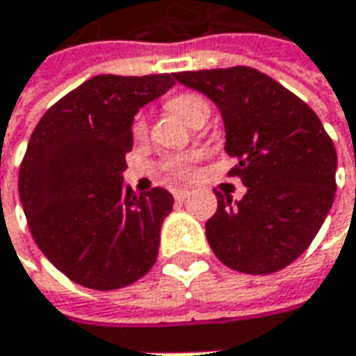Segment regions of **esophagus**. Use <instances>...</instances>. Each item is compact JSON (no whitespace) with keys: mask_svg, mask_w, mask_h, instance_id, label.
Here are the masks:
<instances>
[{"mask_svg":"<svg viewBox=\"0 0 356 356\" xmlns=\"http://www.w3.org/2000/svg\"><path fill=\"white\" fill-rule=\"evenodd\" d=\"M188 196H190V192H188V190H176V192H174V198L178 200V202H184Z\"/></svg>","mask_w":356,"mask_h":356,"instance_id":"34e87169","label":"esophagus"}]
</instances>
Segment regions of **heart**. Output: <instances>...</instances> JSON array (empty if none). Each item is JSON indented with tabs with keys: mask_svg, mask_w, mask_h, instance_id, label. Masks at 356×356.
I'll return each mask as SVG.
<instances>
[{
	"mask_svg": "<svg viewBox=\"0 0 356 356\" xmlns=\"http://www.w3.org/2000/svg\"><path fill=\"white\" fill-rule=\"evenodd\" d=\"M170 108L182 117L188 122V124H196L200 120H206L208 118V113H210V106L208 103L196 95V92H180L176 97L170 99ZM146 130H148V124H146V118L144 115H136L132 118V127H130V132L134 138H144L146 136ZM166 170L170 172L172 176L176 178H188L192 174V156H172L166 160Z\"/></svg>",
	"mask_w": 356,
	"mask_h": 356,
	"instance_id": "heart-1",
	"label": "heart"
}]
</instances>
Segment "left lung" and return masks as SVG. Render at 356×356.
<instances>
[{
  "mask_svg": "<svg viewBox=\"0 0 356 356\" xmlns=\"http://www.w3.org/2000/svg\"><path fill=\"white\" fill-rule=\"evenodd\" d=\"M220 108L226 152L238 160L227 172L248 188L232 204L218 196L206 222L216 257L241 273H275L305 252L335 200L337 152L307 103L252 67L174 73Z\"/></svg>",
  "mask_w": 356,
  "mask_h": 356,
  "instance_id": "obj_1",
  "label": "left lung"
}]
</instances>
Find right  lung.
Segmentation results:
<instances>
[{"mask_svg": "<svg viewBox=\"0 0 356 356\" xmlns=\"http://www.w3.org/2000/svg\"><path fill=\"white\" fill-rule=\"evenodd\" d=\"M174 75H97L37 122L19 166V198L39 250L71 281L97 291L127 287L158 257L174 198L124 186L132 118Z\"/></svg>", "mask_w": 356, "mask_h": 356, "instance_id": "1", "label": "right lung"}]
</instances>
